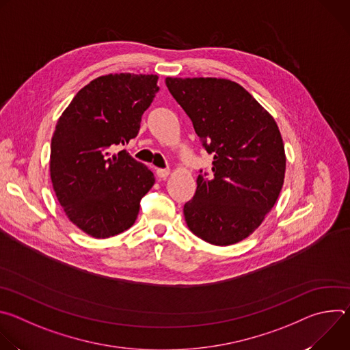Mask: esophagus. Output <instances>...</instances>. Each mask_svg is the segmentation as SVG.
I'll list each match as a JSON object with an SVG mask.
<instances>
[{
	"mask_svg": "<svg viewBox=\"0 0 350 350\" xmlns=\"http://www.w3.org/2000/svg\"><path fill=\"white\" fill-rule=\"evenodd\" d=\"M169 174H170V170H169V169H158V170H157V176H158L159 178H163V180H165Z\"/></svg>",
	"mask_w": 350,
	"mask_h": 350,
	"instance_id": "obj_1",
	"label": "esophagus"
}]
</instances>
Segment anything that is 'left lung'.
Wrapping results in <instances>:
<instances>
[{
  "mask_svg": "<svg viewBox=\"0 0 350 350\" xmlns=\"http://www.w3.org/2000/svg\"><path fill=\"white\" fill-rule=\"evenodd\" d=\"M195 133L213 154L211 177L199 174L184 205L188 228L212 245L251 235L277 202L286 157L274 118L242 85L217 77H166Z\"/></svg>",
  "mask_w": 350,
  "mask_h": 350,
  "instance_id": "1",
  "label": "left lung"
}]
</instances>
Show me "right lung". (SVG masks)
<instances>
[{
	"label": "right lung",
	"instance_id": "add662e5",
	"mask_svg": "<svg viewBox=\"0 0 350 350\" xmlns=\"http://www.w3.org/2000/svg\"><path fill=\"white\" fill-rule=\"evenodd\" d=\"M159 91L157 75L111 73L84 85L58 119L49 176L68 219L94 238L129 230L154 173L124 149L108 148L137 137L142 113Z\"/></svg>",
	"mask_w": 350,
	"mask_h": 350
}]
</instances>
